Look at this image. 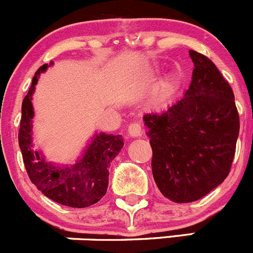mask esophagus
Listing matches in <instances>:
<instances>
[{
    "label": "esophagus",
    "instance_id": "obj_1",
    "mask_svg": "<svg viewBox=\"0 0 253 253\" xmlns=\"http://www.w3.org/2000/svg\"><path fill=\"white\" fill-rule=\"evenodd\" d=\"M128 131L131 136H140L141 135V123L138 120H134L129 124Z\"/></svg>",
    "mask_w": 253,
    "mask_h": 253
}]
</instances>
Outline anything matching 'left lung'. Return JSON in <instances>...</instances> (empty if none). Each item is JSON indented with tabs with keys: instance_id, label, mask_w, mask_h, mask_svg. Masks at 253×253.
<instances>
[{
	"instance_id": "obj_1",
	"label": "left lung",
	"mask_w": 253,
	"mask_h": 253,
	"mask_svg": "<svg viewBox=\"0 0 253 253\" xmlns=\"http://www.w3.org/2000/svg\"><path fill=\"white\" fill-rule=\"evenodd\" d=\"M191 84L161 113L144 115L151 170L161 194L177 204L200 200L227 177L240 117L232 88L210 58L190 50Z\"/></svg>"
}]
</instances>
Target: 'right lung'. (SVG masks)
<instances>
[{
  "label": "right lung",
  "instance_id": "obj_1",
  "mask_svg": "<svg viewBox=\"0 0 253 253\" xmlns=\"http://www.w3.org/2000/svg\"><path fill=\"white\" fill-rule=\"evenodd\" d=\"M43 64L36 72L27 95L22 102L18 144L22 151L23 163L30 180L37 189L61 205L69 208H88L102 199L109 184L110 161L122 150L124 141L122 135H108L100 133L88 146L83 158L71 168H58L47 164L44 159L32 145L33 107L32 94L40 73L47 69Z\"/></svg>",
  "mask_w": 253,
  "mask_h": 253
}]
</instances>
